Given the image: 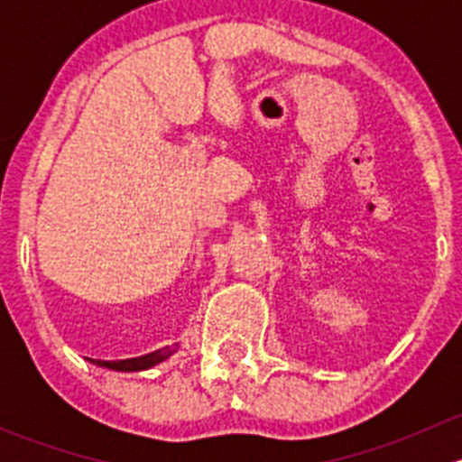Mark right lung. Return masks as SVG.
Wrapping results in <instances>:
<instances>
[{
  "label": "right lung",
  "instance_id": "obj_1",
  "mask_svg": "<svg viewBox=\"0 0 462 462\" xmlns=\"http://www.w3.org/2000/svg\"><path fill=\"white\" fill-rule=\"evenodd\" d=\"M176 353V346H165L161 351H153L149 356H141V357H132V360H118V362H106V360H88L97 366H106V369L114 371H144L156 366L158 362L167 360V357Z\"/></svg>",
  "mask_w": 462,
  "mask_h": 462
}]
</instances>
